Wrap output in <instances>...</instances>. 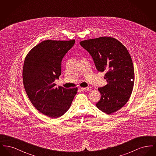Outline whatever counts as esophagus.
Masks as SVG:
<instances>
[{
    "instance_id": "obj_1",
    "label": "esophagus",
    "mask_w": 156,
    "mask_h": 156,
    "mask_svg": "<svg viewBox=\"0 0 156 156\" xmlns=\"http://www.w3.org/2000/svg\"><path fill=\"white\" fill-rule=\"evenodd\" d=\"M80 89H81L82 91H89L92 89L91 87H87V88H80Z\"/></svg>"
}]
</instances>
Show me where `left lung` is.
<instances>
[{
    "label": "left lung",
    "instance_id": "8db88e82",
    "mask_svg": "<svg viewBox=\"0 0 156 156\" xmlns=\"http://www.w3.org/2000/svg\"><path fill=\"white\" fill-rule=\"evenodd\" d=\"M92 56L98 71H106L107 84L99 88L101 97L97 108L107 114L118 111L132 94L134 73L132 58L126 47L118 40L101 37L80 43Z\"/></svg>",
    "mask_w": 156,
    "mask_h": 156
}]
</instances>
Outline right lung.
Wrapping results in <instances>:
<instances>
[{
  "mask_svg": "<svg viewBox=\"0 0 156 156\" xmlns=\"http://www.w3.org/2000/svg\"><path fill=\"white\" fill-rule=\"evenodd\" d=\"M69 41L45 40L33 47L24 59L23 81L31 102L40 112L57 118L69 109L77 88H56L61 74V61L74 45Z\"/></svg>",
  "mask_w": 156,
  "mask_h": 156,
  "instance_id": "obj_1",
  "label": "right lung"
}]
</instances>
